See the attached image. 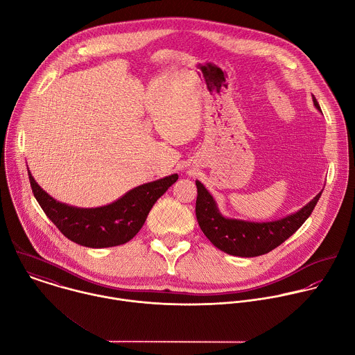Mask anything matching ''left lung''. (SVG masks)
<instances>
[{
    "label": "left lung",
    "mask_w": 355,
    "mask_h": 355,
    "mask_svg": "<svg viewBox=\"0 0 355 355\" xmlns=\"http://www.w3.org/2000/svg\"><path fill=\"white\" fill-rule=\"evenodd\" d=\"M313 101L315 107L321 110L314 95ZM196 218L200 230L216 248L239 257H257L278 248L304 224L322 195V192H320L299 211L281 220L252 223L224 217L216 200L200 181H196Z\"/></svg>",
    "instance_id": "1"
}]
</instances>
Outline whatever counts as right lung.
<instances>
[{
	"label": "right lung",
	"instance_id": "obj_1",
	"mask_svg": "<svg viewBox=\"0 0 355 355\" xmlns=\"http://www.w3.org/2000/svg\"><path fill=\"white\" fill-rule=\"evenodd\" d=\"M28 173L30 185L38 205L56 228L71 242L85 248H112L127 243L142 228L156 200L178 180V174L139 185L116 202L81 209L49 196Z\"/></svg>",
	"mask_w": 355,
	"mask_h": 355
}]
</instances>
